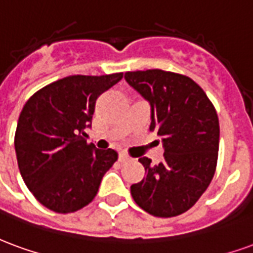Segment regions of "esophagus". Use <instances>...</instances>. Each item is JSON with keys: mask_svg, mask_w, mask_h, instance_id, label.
<instances>
[{"mask_svg": "<svg viewBox=\"0 0 253 253\" xmlns=\"http://www.w3.org/2000/svg\"><path fill=\"white\" fill-rule=\"evenodd\" d=\"M129 159H130V158H129L126 154H120L119 155V162H120V163H125V162H128Z\"/></svg>", "mask_w": 253, "mask_h": 253, "instance_id": "34e87169", "label": "esophagus"}]
</instances>
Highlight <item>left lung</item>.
Here are the masks:
<instances>
[{"label": "left lung", "instance_id": "left-lung-1", "mask_svg": "<svg viewBox=\"0 0 253 253\" xmlns=\"http://www.w3.org/2000/svg\"><path fill=\"white\" fill-rule=\"evenodd\" d=\"M125 81L151 105L149 130L162 137L159 165L140 158L145 176L130 186L136 204L155 217H175L194 206L213 179L220 124L214 106L194 81L163 70L128 71Z\"/></svg>", "mask_w": 253, "mask_h": 253}]
</instances>
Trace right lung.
<instances>
[{
	"instance_id": "add662e5",
	"label": "right lung",
	"mask_w": 253,
	"mask_h": 253,
	"mask_svg": "<svg viewBox=\"0 0 253 253\" xmlns=\"http://www.w3.org/2000/svg\"><path fill=\"white\" fill-rule=\"evenodd\" d=\"M123 73L71 75L33 94L20 113L14 149L20 174L40 204L73 213L97 195L101 180L117 160L114 149L86 141L95 101L120 82Z\"/></svg>"
}]
</instances>
